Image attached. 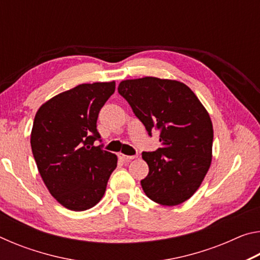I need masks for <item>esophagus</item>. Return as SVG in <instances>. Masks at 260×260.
Listing matches in <instances>:
<instances>
[{
    "label": "esophagus",
    "instance_id": "34e87169",
    "mask_svg": "<svg viewBox=\"0 0 260 260\" xmlns=\"http://www.w3.org/2000/svg\"><path fill=\"white\" fill-rule=\"evenodd\" d=\"M118 157H119L120 159L124 160V161H129V160L135 159V158H136V156H127V155H124V153H121V152L118 153Z\"/></svg>",
    "mask_w": 260,
    "mask_h": 260
}]
</instances>
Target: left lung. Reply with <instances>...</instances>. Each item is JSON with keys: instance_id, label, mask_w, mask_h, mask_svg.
<instances>
[{"instance_id": "obj_1", "label": "left lung", "mask_w": 260, "mask_h": 260, "mask_svg": "<svg viewBox=\"0 0 260 260\" xmlns=\"http://www.w3.org/2000/svg\"><path fill=\"white\" fill-rule=\"evenodd\" d=\"M118 91L151 135L160 132L161 147L142 152L149 173L141 180L151 201L179 205L196 192L212 160L213 127L199 98L183 82L144 77L122 80Z\"/></svg>"}]
</instances>
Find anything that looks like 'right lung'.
Returning <instances> with one entry per match:
<instances>
[{
    "label": "right lung",
    "mask_w": 260,
    "mask_h": 260,
    "mask_svg": "<svg viewBox=\"0 0 260 260\" xmlns=\"http://www.w3.org/2000/svg\"><path fill=\"white\" fill-rule=\"evenodd\" d=\"M116 82L82 83L48 100L35 114L30 147L48 190L64 208H93L117 167L114 153L95 147L100 110Z\"/></svg>",
    "instance_id": "1"
}]
</instances>
